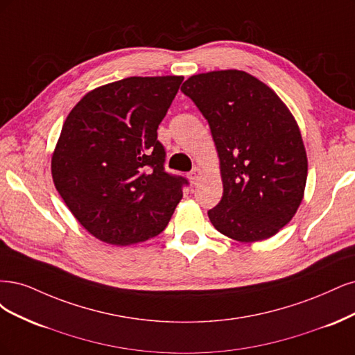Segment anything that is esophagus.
<instances>
[{
	"label": "esophagus",
	"mask_w": 355,
	"mask_h": 355,
	"mask_svg": "<svg viewBox=\"0 0 355 355\" xmlns=\"http://www.w3.org/2000/svg\"><path fill=\"white\" fill-rule=\"evenodd\" d=\"M200 177H202V171L199 168H194L191 173L189 174V178H190L193 184H198V182L200 181Z\"/></svg>",
	"instance_id": "1"
}]
</instances>
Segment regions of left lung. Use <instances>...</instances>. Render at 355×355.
<instances>
[{
	"mask_svg": "<svg viewBox=\"0 0 355 355\" xmlns=\"http://www.w3.org/2000/svg\"><path fill=\"white\" fill-rule=\"evenodd\" d=\"M181 91L208 121L220 157L223 198L212 225L237 242L280 232L304 198L308 161L298 123L274 91L243 71L190 76Z\"/></svg>",
	"mask_w": 355,
	"mask_h": 355,
	"instance_id": "obj_1",
	"label": "left lung"
}]
</instances>
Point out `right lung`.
I'll return each instance as SVG.
<instances>
[{"mask_svg": "<svg viewBox=\"0 0 355 355\" xmlns=\"http://www.w3.org/2000/svg\"><path fill=\"white\" fill-rule=\"evenodd\" d=\"M182 76H131L89 91L67 115L51 157L66 207L101 242L127 246L157 236L186 178L165 173L157 127Z\"/></svg>", "mask_w": 355, "mask_h": 355, "instance_id": "1", "label": "right lung"}]
</instances>
